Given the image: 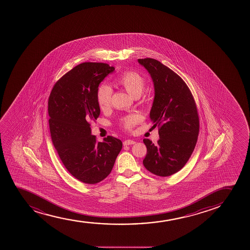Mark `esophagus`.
<instances>
[{"label": "esophagus", "mask_w": 250, "mask_h": 250, "mask_svg": "<svg viewBox=\"0 0 250 250\" xmlns=\"http://www.w3.org/2000/svg\"><path fill=\"white\" fill-rule=\"evenodd\" d=\"M135 144V141H132V140H126L123 142L124 146H131Z\"/></svg>", "instance_id": "obj_1"}]
</instances>
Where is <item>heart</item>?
I'll return each mask as SVG.
<instances>
[{
	"instance_id": "1",
	"label": "heart",
	"mask_w": 250,
	"mask_h": 250,
	"mask_svg": "<svg viewBox=\"0 0 250 250\" xmlns=\"http://www.w3.org/2000/svg\"><path fill=\"white\" fill-rule=\"evenodd\" d=\"M116 82L123 87L127 92L134 97H138L143 92L146 86V79L140 74L133 70H125L121 74L116 80ZM112 90L105 84H102L96 90V101L101 109L109 108L111 102ZM142 121L141 115L133 114L124 119L123 126L127 130H132L137 124Z\"/></svg>"
}]
</instances>
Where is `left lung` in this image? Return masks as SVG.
<instances>
[{
	"mask_svg": "<svg viewBox=\"0 0 250 250\" xmlns=\"http://www.w3.org/2000/svg\"><path fill=\"white\" fill-rule=\"evenodd\" d=\"M139 63L154 82V99L149 117L159 127L157 145L144 139L147 154L144 166L158 176H170L185 166L196 146L199 118L196 103L183 79L157 60L145 58Z\"/></svg>",
	"mask_w": 250,
	"mask_h": 250,
	"instance_id": "left-lung-1",
	"label": "left lung"
}]
</instances>
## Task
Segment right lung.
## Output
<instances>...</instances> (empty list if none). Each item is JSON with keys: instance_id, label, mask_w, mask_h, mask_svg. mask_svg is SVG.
<instances>
[{"instance_id": "obj_1", "label": "right lung", "mask_w": 250, "mask_h": 250, "mask_svg": "<svg viewBox=\"0 0 250 250\" xmlns=\"http://www.w3.org/2000/svg\"><path fill=\"white\" fill-rule=\"evenodd\" d=\"M114 70L106 63H82L56 82L48 100L51 140L60 159L70 174L88 185L110 174L122 149L121 140L107 136L98 142L90 130L101 113L96 90Z\"/></svg>"}]
</instances>
